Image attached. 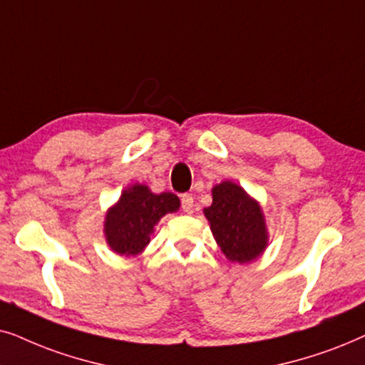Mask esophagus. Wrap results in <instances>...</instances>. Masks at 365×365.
Here are the masks:
<instances>
[{
    "label": "esophagus",
    "mask_w": 365,
    "mask_h": 365,
    "mask_svg": "<svg viewBox=\"0 0 365 365\" xmlns=\"http://www.w3.org/2000/svg\"><path fill=\"white\" fill-rule=\"evenodd\" d=\"M182 210L185 213H192L193 212V197L190 195V193H183L182 198Z\"/></svg>",
    "instance_id": "1"
}]
</instances>
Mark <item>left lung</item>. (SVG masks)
Returning <instances> with one entry per match:
<instances>
[{"label":"left lung","mask_w":365,"mask_h":365,"mask_svg":"<svg viewBox=\"0 0 365 365\" xmlns=\"http://www.w3.org/2000/svg\"><path fill=\"white\" fill-rule=\"evenodd\" d=\"M212 198L203 213L223 255L230 262L247 264L264 254L269 233L259 202L228 180L212 188Z\"/></svg>","instance_id":"1"}]
</instances>
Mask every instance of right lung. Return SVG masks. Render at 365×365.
<instances>
[{
  "label": "right lung",
  "instance_id": "right-lung-1",
  "mask_svg": "<svg viewBox=\"0 0 365 365\" xmlns=\"http://www.w3.org/2000/svg\"><path fill=\"white\" fill-rule=\"evenodd\" d=\"M178 207L180 200L175 193L163 192L157 195L147 185L135 183L123 190L120 200L106 212V244L118 255L142 254L160 218L177 212Z\"/></svg>",
  "mask_w": 365,
  "mask_h": 365
}]
</instances>
